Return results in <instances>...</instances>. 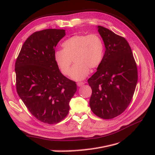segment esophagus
Instances as JSON below:
<instances>
[{
  "label": "esophagus",
  "mask_w": 155,
  "mask_h": 155,
  "mask_svg": "<svg viewBox=\"0 0 155 155\" xmlns=\"http://www.w3.org/2000/svg\"><path fill=\"white\" fill-rule=\"evenodd\" d=\"M84 84H85V83H83V82H78L77 83V85L78 87H82L84 85Z\"/></svg>",
  "instance_id": "1"
}]
</instances>
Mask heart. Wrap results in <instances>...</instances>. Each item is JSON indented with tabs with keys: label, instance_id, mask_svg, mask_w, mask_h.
I'll return each instance as SVG.
<instances>
[{
	"label": "heart",
	"instance_id": "1",
	"mask_svg": "<svg viewBox=\"0 0 155 155\" xmlns=\"http://www.w3.org/2000/svg\"><path fill=\"white\" fill-rule=\"evenodd\" d=\"M63 50H57L54 60L61 72L68 75L74 59L76 63L70 76L75 81H81L101 64L104 56V45L101 37L95 34L76 35L62 43Z\"/></svg>",
	"mask_w": 155,
	"mask_h": 155
}]
</instances>
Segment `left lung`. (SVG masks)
Segmentation results:
<instances>
[{"mask_svg":"<svg viewBox=\"0 0 155 155\" xmlns=\"http://www.w3.org/2000/svg\"><path fill=\"white\" fill-rule=\"evenodd\" d=\"M105 51L97 71L88 79L92 88L90 107L97 116L112 119L121 114L132 100L138 72L132 50L124 37L97 26Z\"/></svg>","mask_w":155,"mask_h":155,"instance_id":"left-lung-1","label":"left lung"}]
</instances>
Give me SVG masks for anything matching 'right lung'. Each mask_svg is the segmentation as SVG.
Masks as SVG:
<instances>
[{"instance_id": "obj_1", "label": "right lung", "mask_w": 155, "mask_h": 155, "mask_svg": "<svg viewBox=\"0 0 155 155\" xmlns=\"http://www.w3.org/2000/svg\"><path fill=\"white\" fill-rule=\"evenodd\" d=\"M64 30L46 29L31 34L15 62L18 95L35 118L48 124L61 121L77 91L76 82L61 74L54 60V48Z\"/></svg>"}]
</instances>
